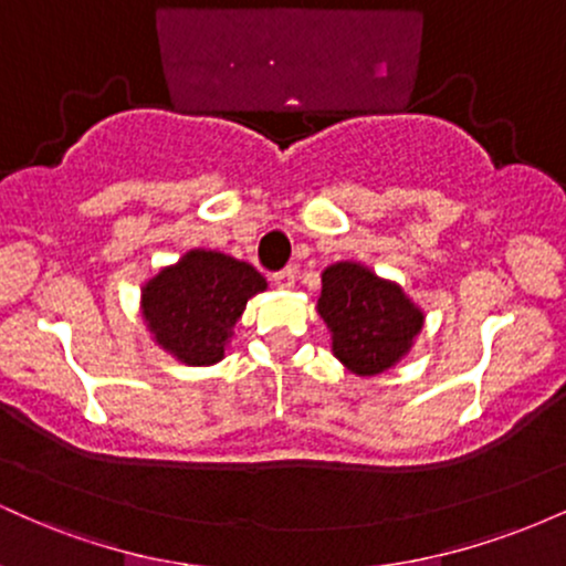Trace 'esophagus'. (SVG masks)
<instances>
[{"label": "esophagus", "instance_id": "34e87169", "mask_svg": "<svg viewBox=\"0 0 566 566\" xmlns=\"http://www.w3.org/2000/svg\"><path fill=\"white\" fill-rule=\"evenodd\" d=\"M274 284L276 287H282V290H290V287H295V269H282V271H276L274 276Z\"/></svg>", "mask_w": 566, "mask_h": 566}]
</instances>
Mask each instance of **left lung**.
Returning a JSON list of instances; mask_svg holds the SVG:
<instances>
[{"mask_svg": "<svg viewBox=\"0 0 566 566\" xmlns=\"http://www.w3.org/2000/svg\"><path fill=\"white\" fill-rule=\"evenodd\" d=\"M319 314L333 333L335 356L356 375H378L396 365L423 327V314L401 287L356 263L324 271Z\"/></svg>", "mask_w": 566, "mask_h": 566, "instance_id": "obj_1", "label": "left lung"}]
</instances>
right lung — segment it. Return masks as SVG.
<instances>
[{
	"label": "right lung",
	"mask_w": 566,
	"mask_h": 566,
	"mask_svg": "<svg viewBox=\"0 0 566 566\" xmlns=\"http://www.w3.org/2000/svg\"><path fill=\"white\" fill-rule=\"evenodd\" d=\"M265 290L250 263L207 250H191L172 269L159 271L143 290V316L161 348L186 365L223 359L233 324L247 301Z\"/></svg>",
	"instance_id": "add662e5"
}]
</instances>
